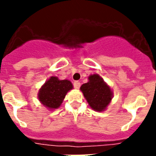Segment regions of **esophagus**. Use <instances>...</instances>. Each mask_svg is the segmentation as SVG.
Returning a JSON list of instances; mask_svg holds the SVG:
<instances>
[{"instance_id":"34e87169","label":"esophagus","mask_w":156,"mask_h":156,"mask_svg":"<svg viewBox=\"0 0 156 156\" xmlns=\"http://www.w3.org/2000/svg\"><path fill=\"white\" fill-rule=\"evenodd\" d=\"M80 82H78V81H74V82H73V87H74V88H76V89H78V88L80 87Z\"/></svg>"}]
</instances>
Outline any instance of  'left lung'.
I'll use <instances>...</instances> for the list:
<instances>
[{"mask_svg": "<svg viewBox=\"0 0 156 156\" xmlns=\"http://www.w3.org/2000/svg\"><path fill=\"white\" fill-rule=\"evenodd\" d=\"M88 78V83L82 85L81 90L91 108L104 111L112 98L111 89L98 74L90 75Z\"/></svg>", "mask_w": 156, "mask_h": 156, "instance_id": "1", "label": "left lung"}]
</instances>
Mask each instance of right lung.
Masks as SVG:
<instances>
[{
	"mask_svg": "<svg viewBox=\"0 0 156 156\" xmlns=\"http://www.w3.org/2000/svg\"><path fill=\"white\" fill-rule=\"evenodd\" d=\"M72 88L70 81L59 80L56 77H51L40 90L39 100L49 109L57 108L61 106L66 93Z\"/></svg>",
	"mask_w": 156,
	"mask_h": 156,
	"instance_id": "1",
	"label": "right lung"
}]
</instances>
